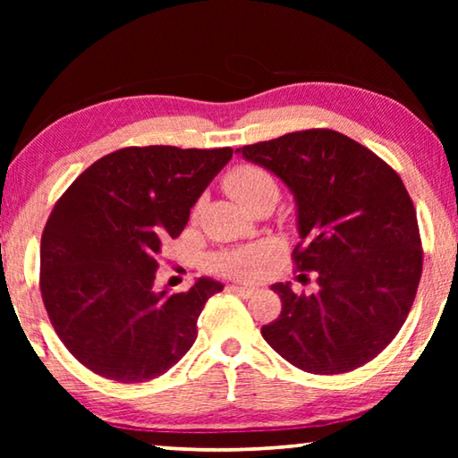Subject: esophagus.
<instances>
[{
    "mask_svg": "<svg viewBox=\"0 0 458 458\" xmlns=\"http://www.w3.org/2000/svg\"><path fill=\"white\" fill-rule=\"evenodd\" d=\"M228 291L232 293H238L240 297H252V294H257V289L254 286H240V284H230Z\"/></svg>",
    "mask_w": 458,
    "mask_h": 458,
    "instance_id": "obj_1",
    "label": "esophagus"
}]
</instances>
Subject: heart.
I'll return each instance as SVG.
<instances>
[{
    "label": "heart",
    "instance_id": "heart-1",
    "mask_svg": "<svg viewBox=\"0 0 458 458\" xmlns=\"http://www.w3.org/2000/svg\"><path fill=\"white\" fill-rule=\"evenodd\" d=\"M224 190L228 191L230 198H234L240 206H244L246 210L254 201L265 196L267 191L276 193V182L273 180L267 169L252 164H242L232 167L224 177ZM270 259V250L265 244H250V246H240L234 250H224L218 252L212 259V265L216 270H220L222 275H228L232 278H254L265 262Z\"/></svg>",
    "mask_w": 458,
    "mask_h": 458
}]
</instances>
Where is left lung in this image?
<instances>
[{"instance_id": "left-lung-1", "label": "left lung", "mask_w": 458, "mask_h": 458, "mask_svg": "<svg viewBox=\"0 0 458 458\" xmlns=\"http://www.w3.org/2000/svg\"><path fill=\"white\" fill-rule=\"evenodd\" d=\"M242 157L289 185L301 242L299 278L311 294L273 284L283 311L262 325L273 350L309 374L366 366L398 335L422 276L416 210L400 175L368 147L333 129H305L244 145Z\"/></svg>"}]
</instances>
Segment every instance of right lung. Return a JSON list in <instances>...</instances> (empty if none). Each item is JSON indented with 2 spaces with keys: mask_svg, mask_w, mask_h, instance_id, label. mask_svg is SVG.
Segmentation results:
<instances>
[{
  "mask_svg": "<svg viewBox=\"0 0 458 458\" xmlns=\"http://www.w3.org/2000/svg\"><path fill=\"white\" fill-rule=\"evenodd\" d=\"M230 147H123L95 161L54 204L40 244V293L56 335L84 368L123 384L174 368L224 286L155 293L165 240L177 238Z\"/></svg>",
  "mask_w": 458,
  "mask_h": 458,
  "instance_id": "obj_1",
  "label": "right lung"
}]
</instances>
